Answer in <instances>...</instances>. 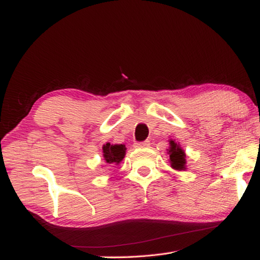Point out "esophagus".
Instances as JSON below:
<instances>
[{"mask_svg":"<svg viewBox=\"0 0 260 260\" xmlns=\"http://www.w3.org/2000/svg\"><path fill=\"white\" fill-rule=\"evenodd\" d=\"M148 145H150V141H144V142L135 143V147H147Z\"/></svg>","mask_w":260,"mask_h":260,"instance_id":"esophagus-1","label":"esophagus"}]
</instances>
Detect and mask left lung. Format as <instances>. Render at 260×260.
I'll list each match as a JSON object with an SVG mask.
<instances>
[{"instance_id": "obj_1", "label": "left lung", "mask_w": 260, "mask_h": 260, "mask_svg": "<svg viewBox=\"0 0 260 260\" xmlns=\"http://www.w3.org/2000/svg\"><path fill=\"white\" fill-rule=\"evenodd\" d=\"M168 154L170 155V163L171 167L175 170H185V163H186V155L184 151L182 150L180 144L175 143L173 140H170V147L168 150Z\"/></svg>"}]
</instances>
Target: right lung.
<instances>
[{"mask_svg": "<svg viewBox=\"0 0 260 260\" xmlns=\"http://www.w3.org/2000/svg\"><path fill=\"white\" fill-rule=\"evenodd\" d=\"M125 154L126 147L123 144H110V143H107L103 146V156L107 164H119L125 157Z\"/></svg>", "mask_w": 260, "mask_h": 260, "instance_id": "1", "label": "right lung"}]
</instances>
